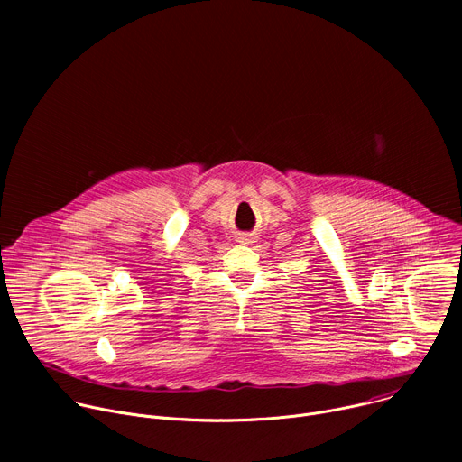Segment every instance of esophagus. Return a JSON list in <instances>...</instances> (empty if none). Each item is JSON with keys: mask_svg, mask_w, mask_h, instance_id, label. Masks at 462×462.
<instances>
[{"mask_svg": "<svg viewBox=\"0 0 462 462\" xmlns=\"http://www.w3.org/2000/svg\"><path fill=\"white\" fill-rule=\"evenodd\" d=\"M241 239V243H250V239H248V236H243V237H239Z\"/></svg>", "mask_w": 462, "mask_h": 462, "instance_id": "esophagus-1", "label": "esophagus"}]
</instances>
